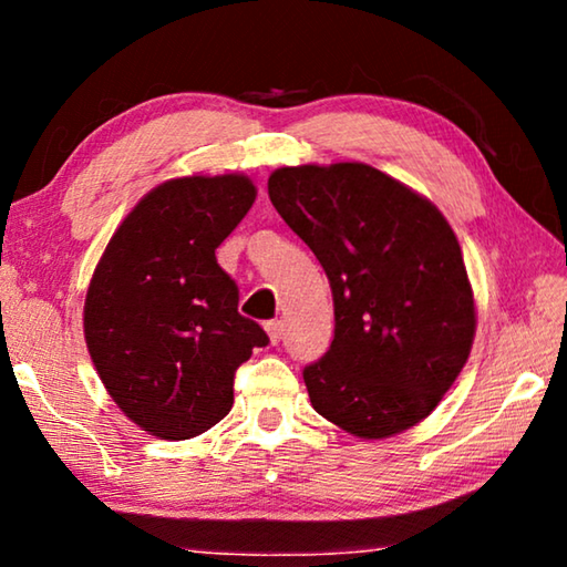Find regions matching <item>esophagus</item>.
Instances as JSON below:
<instances>
[{
  "label": "esophagus",
  "instance_id": "34e87169",
  "mask_svg": "<svg viewBox=\"0 0 567 567\" xmlns=\"http://www.w3.org/2000/svg\"><path fill=\"white\" fill-rule=\"evenodd\" d=\"M265 332H267V338H270V342L277 344V342L282 340V322L280 320L265 322Z\"/></svg>",
  "mask_w": 567,
  "mask_h": 567
}]
</instances>
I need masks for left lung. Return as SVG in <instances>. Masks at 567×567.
Returning <instances> with one entry per match:
<instances>
[{
  "mask_svg": "<svg viewBox=\"0 0 567 567\" xmlns=\"http://www.w3.org/2000/svg\"><path fill=\"white\" fill-rule=\"evenodd\" d=\"M267 192L332 287L334 340L302 370L312 408L362 440L417 425L453 388L475 338L453 227L430 199L362 162L280 167Z\"/></svg>",
  "mask_w": 567,
  "mask_h": 567,
  "instance_id": "obj_1",
  "label": "left lung"
}]
</instances>
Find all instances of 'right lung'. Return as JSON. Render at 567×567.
<instances>
[{
    "mask_svg": "<svg viewBox=\"0 0 567 567\" xmlns=\"http://www.w3.org/2000/svg\"><path fill=\"white\" fill-rule=\"evenodd\" d=\"M257 189L245 175H192L147 192L100 257L84 340L104 388L134 425L189 440L233 408L239 364L270 338L237 312L215 249Z\"/></svg>",
    "mask_w": 567,
    "mask_h": 567,
    "instance_id": "obj_1",
    "label": "right lung"
}]
</instances>
